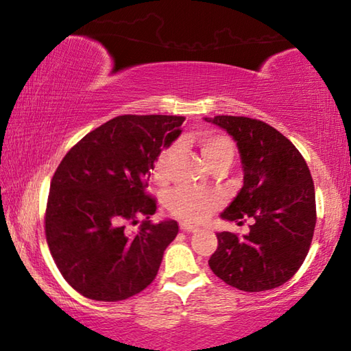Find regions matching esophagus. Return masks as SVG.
Instances as JSON below:
<instances>
[{
	"label": "esophagus",
	"mask_w": 351,
	"mask_h": 351,
	"mask_svg": "<svg viewBox=\"0 0 351 351\" xmlns=\"http://www.w3.org/2000/svg\"><path fill=\"white\" fill-rule=\"evenodd\" d=\"M180 226H181V229L184 230V232H197V230H199L198 226L190 224V223H186V221H182Z\"/></svg>",
	"instance_id": "obj_1"
}]
</instances>
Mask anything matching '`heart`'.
Returning <instances> with one entry per match:
<instances>
[{"label":"heart","mask_w":351,"mask_h":351,"mask_svg":"<svg viewBox=\"0 0 351 351\" xmlns=\"http://www.w3.org/2000/svg\"><path fill=\"white\" fill-rule=\"evenodd\" d=\"M197 141L209 167H213L217 164H232L235 148L229 138L217 133H203L198 136ZM175 153L176 147H169L158 154L152 170L154 180L159 182L167 180L169 167ZM218 203L219 201L217 195L190 189H178L175 192H171L167 198V207L173 215L193 223L203 221L209 217V213L218 207Z\"/></svg>","instance_id":"b5f03b06"}]
</instances>
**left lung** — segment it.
<instances>
[{"label":"left lung","instance_id":"left-lung-1","mask_svg":"<svg viewBox=\"0 0 351 351\" xmlns=\"http://www.w3.org/2000/svg\"><path fill=\"white\" fill-rule=\"evenodd\" d=\"M204 121L232 136L241 159L243 187L219 217L254 219L241 239L217 234L210 269L247 293L280 287L304 263L313 240L316 197L310 169L293 142L268 123L237 116Z\"/></svg>","mask_w":351,"mask_h":351}]
</instances>
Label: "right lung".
Instances as JSON below:
<instances>
[{
  "mask_svg": "<svg viewBox=\"0 0 351 351\" xmlns=\"http://www.w3.org/2000/svg\"><path fill=\"white\" fill-rule=\"evenodd\" d=\"M182 116H117L71 148L51 181L46 240L57 268L82 295L117 302L156 277L175 219L148 221L156 212L145 195L154 159L180 138ZM145 216L136 233L129 226Z\"/></svg>",
  "mask_w": 351,
  "mask_h": 351,
  "instance_id": "add662e5",
  "label": "right lung"
}]
</instances>
